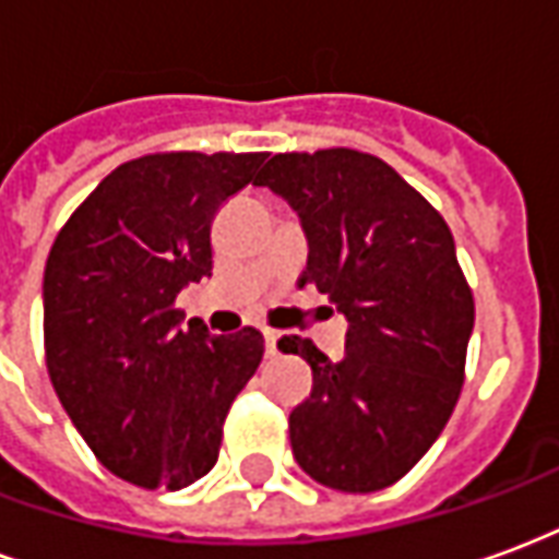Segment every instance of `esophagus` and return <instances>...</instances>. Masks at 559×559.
<instances>
[{
  "label": "esophagus",
  "instance_id": "esophagus-1",
  "mask_svg": "<svg viewBox=\"0 0 559 559\" xmlns=\"http://www.w3.org/2000/svg\"><path fill=\"white\" fill-rule=\"evenodd\" d=\"M263 338H266V353H269V356H275V353H278L281 332H275V329H263Z\"/></svg>",
  "mask_w": 559,
  "mask_h": 559
}]
</instances>
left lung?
Instances as JSON below:
<instances>
[{
    "label": "left lung",
    "mask_w": 559,
    "mask_h": 559,
    "mask_svg": "<svg viewBox=\"0 0 559 559\" xmlns=\"http://www.w3.org/2000/svg\"><path fill=\"white\" fill-rule=\"evenodd\" d=\"M302 218L311 281L347 317L344 356L284 335L311 365L290 413L299 467L320 485L371 493L407 476L464 386L473 290L443 215L386 160L359 148L278 152L254 179Z\"/></svg>",
    "instance_id": "obj_1"
}]
</instances>
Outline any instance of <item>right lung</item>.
I'll return each instance as SVG.
<instances>
[{"label": "right lung", "mask_w": 559, "mask_h": 559, "mask_svg": "<svg viewBox=\"0 0 559 559\" xmlns=\"http://www.w3.org/2000/svg\"><path fill=\"white\" fill-rule=\"evenodd\" d=\"M266 152H152L80 203L44 266V356L95 457L138 488L179 491L215 467L263 335L182 326L176 296L212 275V221Z\"/></svg>", "instance_id": "obj_1"}]
</instances>
